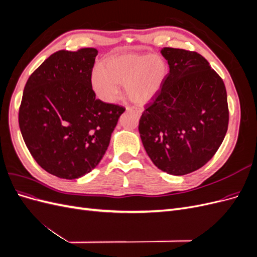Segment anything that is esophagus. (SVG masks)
<instances>
[{
  "mask_svg": "<svg viewBox=\"0 0 257 257\" xmlns=\"http://www.w3.org/2000/svg\"><path fill=\"white\" fill-rule=\"evenodd\" d=\"M127 111H132V112H134V113H136L137 115H141V114H142V111H141V110L134 109V108H127Z\"/></svg>",
  "mask_w": 257,
  "mask_h": 257,
  "instance_id": "1",
  "label": "esophagus"
}]
</instances>
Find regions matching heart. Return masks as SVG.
<instances>
[{"instance_id":"heart-1","label":"heart","mask_w":257,"mask_h":257,"mask_svg":"<svg viewBox=\"0 0 257 257\" xmlns=\"http://www.w3.org/2000/svg\"><path fill=\"white\" fill-rule=\"evenodd\" d=\"M167 74L165 61L157 54L124 53L106 58L93 73L91 85L98 98L113 103L124 85L126 97L136 105L154 98Z\"/></svg>"}]
</instances>
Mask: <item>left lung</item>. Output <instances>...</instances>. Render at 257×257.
<instances>
[{
  "instance_id": "1",
  "label": "left lung",
  "mask_w": 257,
  "mask_h": 257,
  "mask_svg": "<svg viewBox=\"0 0 257 257\" xmlns=\"http://www.w3.org/2000/svg\"><path fill=\"white\" fill-rule=\"evenodd\" d=\"M169 73L139 120L153 164L182 176L203 167L219 149L228 126L224 82L197 52L163 48Z\"/></svg>"
}]
</instances>
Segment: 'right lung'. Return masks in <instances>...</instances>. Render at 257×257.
Here are the masks:
<instances>
[{
    "instance_id": "obj_1",
    "label": "right lung",
    "mask_w": 257,
    "mask_h": 257,
    "mask_svg": "<svg viewBox=\"0 0 257 257\" xmlns=\"http://www.w3.org/2000/svg\"><path fill=\"white\" fill-rule=\"evenodd\" d=\"M97 50H60L30 76L19 127L30 153L46 172L76 179L104 157L123 107L95 98L91 75Z\"/></svg>"
}]
</instances>
